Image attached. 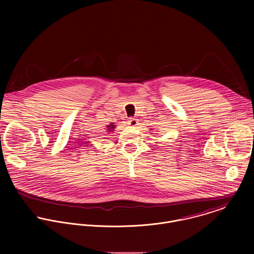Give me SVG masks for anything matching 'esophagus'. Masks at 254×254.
Listing matches in <instances>:
<instances>
[{"label": "esophagus", "mask_w": 254, "mask_h": 254, "mask_svg": "<svg viewBox=\"0 0 254 254\" xmlns=\"http://www.w3.org/2000/svg\"><path fill=\"white\" fill-rule=\"evenodd\" d=\"M137 124H138V120H137L136 118H134V117L129 118V120H128V125H130V126H132V127H135Z\"/></svg>", "instance_id": "1"}]
</instances>
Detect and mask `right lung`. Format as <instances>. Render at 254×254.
I'll return each mask as SVG.
<instances>
[{
  "label": "right lung",
  "mask_w": 254,
  "mask_h": 254,
  "mask_svg": "<svg viewBox=\"0 0 254 254\" xmlns=\"http://www.w3.org/2000/svg\"><path fill=\"white\" fill-rule=\"evenodd\" d=\"M109 131H111V130H112V129H113V128H114V126H113V125H112V124H110V125H109Z\"/></svg>",
  "instance_id": "add662e5"
}]
</instances>
